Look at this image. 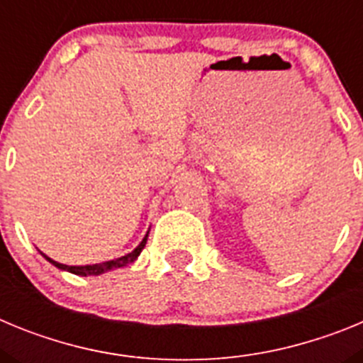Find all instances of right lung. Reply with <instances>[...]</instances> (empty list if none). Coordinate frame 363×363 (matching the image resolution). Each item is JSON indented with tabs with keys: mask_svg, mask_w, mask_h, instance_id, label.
<instances>
[{
	"mask_svg": "<svg viewBox=\"0 0 363 363\" xmlns=\"http://www.w3.org/2000/svg\"><path fill=\"white\" fill-rule=\"evenodd\" d=\"M147 236H149V233L145 234V238L142 240V243H140V245H138L133 252L121 256V258L111 259V262H104V264H94V265H65V264H57V262L50 259L49 256H45L43 252H41V255H43L45 258L49 259L50 264L56 265L57 269H62V271H69V272H72V274H78V277H98V274H101V272L111 271V269L125 267V265L133 264L134 259H136L138 256H140V252L143 251V247H145V243H147Z\"/></svg>",
	"mask_w": 363,
	"mask_h": 363,
	"instance_id": "right-lung-1",
	"label": "right lung"
}]
</instances>
